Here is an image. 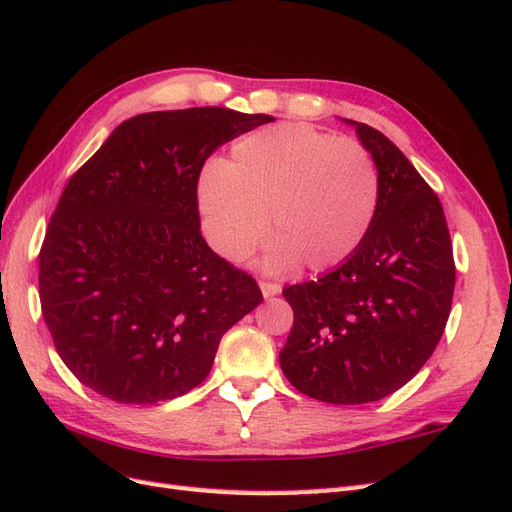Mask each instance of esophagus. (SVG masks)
<instances>
[{
	"instance_id": "34e87169",
	"label": "esophagus",
	"mask_w": 512,
	"mask_h": 512,
	"mask_svg": "<svg viewBox=\"0 0 512 512\" xmlns=\"http://www.w3.org/2000/svg\"><path fill=\"white\" fill-rule=\"evenodd\" d=\"M259 287H261V294H264V298H272V296H277V294L281 292V285H279V283L261 281Z\"/></svg>"
}]
</instances>
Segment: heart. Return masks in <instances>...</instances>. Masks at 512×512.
I'll return each mask as SVG.
<instances>
[{
    "label": "heart",
    "mask_w": 512,
    "mask_h": 512,
    "mask_svg": "<svg viewBox=\"0 0 512 512\" xmlns=\"http://www.w3.org/2000/svg\"><path fill=\"white\" fill-rule=\"evenodd\" d=\"M378 207V170L355 138L285 123L253 131L231 160L209 162L196 181V209L207 244L233 264L251 257L268 233L279 235L261 268L281 274L305 264H342L368 235Z\"/></svg>",
    "instance_id": "heart-1"
}]
</instances>
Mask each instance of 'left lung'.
<instances>
[{
  "mask_svg": "<svg viewBox=\"0 0 512 512\" xmlns=\"http://www.w3.org/2000/svg\"><path fill=\"white\" fill-rule=\"evenodd\" d=\"M344 121L376 164V216L344 264L285 287L294 326L279 361L305 396L365 404L409 383L435 352L456 270L439 196L381 131Z\"/></svg>",
  "mask_w": 512,
  "mask_h": 512,
  "instance_id": "1",
  "label": "left lung"
}]
</instances>
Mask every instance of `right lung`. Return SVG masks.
Returning a JSON list of instances; mask_svg holds the SVG:
<instances>
[{
  "mask_svg": "<svg viewBox=\"0 0 512 512\" xmlns=\"http://www.w3.org/2000/svg\"><path fill=\"white\" fill-rule=\"evenodd\" d=\"M268 114L188 108L116 127L64 188L38 255L47 329L80 383L123 404L201 385L222 335L264 296L201 235L196 181Z\"/></svg>",
  "mask_w": 512,
  "mask_h": 512,
  "instance_id": "obj_1",
  "label": "right lung"
}]
</instances>
